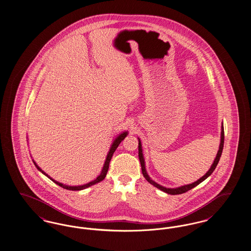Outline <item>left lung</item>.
Wrapping results in <instances>:
<instances>
[{
	"label": "left lung",
	"instance_id": "1",
	"mask_svg": "<svg viewBox=\"0 0 251 251\" xmlns=\"http://www.w3.org/2000/svg\"><path fill=\"white\" fill-rule=\"evenodd\" d=\"M223 147H224V127L222 125L221 127V141H220V145H219V150H218V152H217V155L215 157V161L212 165L211 168L209 169V171L201 177V179H198L197 181L193 182L191 184H187V185H184V186H180L178 188H175V189H170V188H166V187H163L161 185H159L158 183H156L155 181L151 180V178L149 177V175L147 174L146 172V167H145V162H144L143 153H142V147H141V141L139 140L138 141V157H139V160H140V164H141V168H142V173H143L144 177L145 179H147L150 183H151L152 185H154L155 187H157L158 189L162 190V191L166 192L167 194H170V195H179V194H182V193H185V192L189 191L191 190L192 188L196 187L197 185H199L201 182H202L204 179H207L215 169V167L217 166L219 160H220V157L222 154V151H223Z\"/></svg>",
	"mask_w": 251,
	"mask_h": 251
}]
</instances>
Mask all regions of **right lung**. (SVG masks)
I'll list each match as a JSON object with an SVG mask.
<instances>
[{
	"instance_id": "add662e5",
	"label": "right lung",
	"mask_w": 251,
	"mask_h": 251,
	"mask_svg": "<svg viewBox=\"0 0 251 251\" xmlns=\"http://www.w3.org/2000/svg\"><path fill=\"white\" fill-rule=\"evenodd\" d=\"M127 134H128V132H127V131H125V132H123V133L120 134V135H119V136L114 140V142H113L112 146H111V149H110V151H109V152H108L107 157H106V160H105V163H104V166L102 167V170H101V172H100V176H99L97 179H94V180H92V181H90V182H88V183H86V184H84V185H80V186H69V185H65V184H63V183H60V182L56 181V180H54V179H50L47 174H45V172H43L39 167H37V165H36L35 162H34V164L36 165V168H37L39 171H41L44 175H46V176L49 177L50 179H51L53 182H55L56 184H58V185L61 186L62 188L67 189V190H72V191H79V190H83V189H85V188H87V187H89V186H91V185H93V184H96V183H98V182L101 181L102 179L105 178V176H106V174H107L108 168H109V164H110L111 158H112V156L114 154V152L116 151L117 148L119 147V145H120V142H121V141L126 137V135H127Z\"/></svg>"
}]
</instances>
